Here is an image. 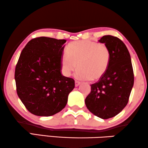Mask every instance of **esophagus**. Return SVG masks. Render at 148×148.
<instances>
[{
  "label": "esophagus",
  "instance_id": "1",
  "mask_svg": "<svg viewBox=\"0 0 148 148\" xmlns=\"http://www.w3.org/2000/svg\"><path fill=\"white\" fill-rule=\"evenodd\" d=\"M75 87H78L79 85L81 84V82H79V81H75Z\"/></svg>",
  "mask_w": 148,
  "mask_h": 148
}]
</instances>
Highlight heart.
I'll use <instances>...</instances> for the list:
<instances>
[{
  "label": "heart",
  "mask_w": 148,
  "mask_h": 148,
  "mask_svg": "<svg viewBox=\"0 0 148 148\" xmlns=\"http://www.w3.org/2000/svg\"><path fill=\"white\" fill-rule=\"evenodd\" d=\"M110 59V49L106 45L91 40L73 42L68 45L67 52L61 55V72L63 75L69 77L78 64L77 78L96 81L106 73Z\"/></svg>",
  "instance_id": "obj_1"
}]
</instances>
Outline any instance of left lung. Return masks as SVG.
Returning a JSON list of instances; mask_svg holds the SVG:
<instances>
[{"instance_id": "8db88e82", "label": "left lung", "mask_w": 148, "mask_h": 148, "mask_svg": "<svg viewBox=\"0 0 148 148\" xmlns=\"http://www.w3.org/2000/svg\"><path fill=\"white\" fill-rule=\"evenodd\" d=\"M99 42L110 49V63L98 82L91 85V92L85 102L90 112L106 119L117 115L127 104L134 76L130 54L121 40L105 35Z\"/></svg>"}]
</instances>
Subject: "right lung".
Segmentation results:
<instances>
[{"label": "right lung", "instance_id": "1", "mask_svg": "<svg viewBox=\"0 0 148 148\" xmlns=\"http://www.w3.org/2000/svg\"><path fill=\"white\" fill-rule=\"evenodd\" d=\"M66 40L40 37L29 41L19 57L14 79L18 97L37 116H51L67 105L75 81L61 73Z\"/></svg>", "mask_w": 148, "mask_h": 148}]
</instances>
